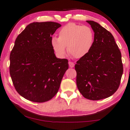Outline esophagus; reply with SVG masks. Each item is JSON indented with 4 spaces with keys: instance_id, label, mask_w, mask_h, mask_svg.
I'll list each match as a JSON object with an SVG mask.
<instances>
[{
    "instance_id": "obj_1",
    "label": "esophagus",
    "mask_w": 130,
    "mask_h": 130,
    "mask_svg": "<svg viewBox=\"0 0 130 130\" xmlns=\"http://www.w3.org/2000/svg\"><path fill=\"white\" fill-rule=\"evenodd\" d=\"M69 65L70 68H73L74 67V63L73 62H71V61H69Z\"/></svg>"
}]
</instances>
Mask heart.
I'll use <instances>...</instances> for the list:
<instances>
[{
    "mask_svg": "<svg viewBox=\"0 0 130 130\" xmlns=\"http://www.w3.org/2000/svg\"><path fill=\"white\" fill-rule=\"evenodd\" d=\"M93 29L87 25L68 23L58 31V37H51V43L53 50L61 57L68 52L75 58L85 57L90 52L94 42Z\"/></svg>",
    "mask_w": 130,
    "mask_h": 130,
    "instance_id": "heart-1",
    "label": "heart"
}]
</instances>
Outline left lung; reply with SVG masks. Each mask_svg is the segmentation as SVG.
<instances>
[{"mask_svg": "<svg viewBox=\"0 0 130 130\" xmlns=\"http://www.w3.org/2000/svg\"><path fill=\"white\" fill-rule=\"evenodd\" d=\"M86 22L94 32V42L90 52L75 65L77 86L85 98L100 100L119 88L123 72L122 55L109 31L94 21Z\"/></svg>", "mask_w": 130, "mask_h": 130, "instance_id": "left-lung-1", "label": "left lung"}]
</instances>
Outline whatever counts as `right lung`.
I'll return each instance as SVG.
<instances>
[{"label":"right lung","instance_id":"obj_1","mask_svg":"<svg viewBox=\"0 0 130 130\" xmlns=\"http://www.w3.org/2000/svg\"><path fill=\"white\" fill-rule=\"evenodd\" d=\"M61 26L52 22L30 23L16 39L9 73L16 90L26 100L46 102L58 91L68 60L56 57L51 40Z\"/></svg>","mask_w":130,"mask_h":130}]
</instances>
